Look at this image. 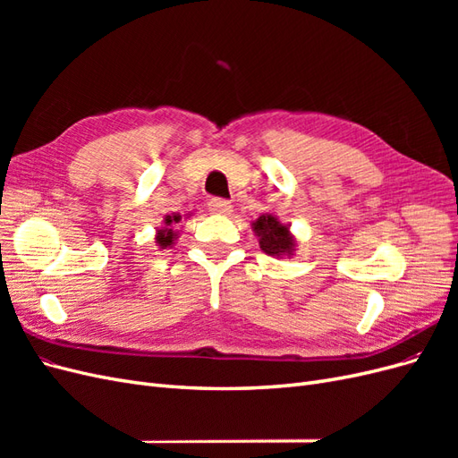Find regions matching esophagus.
Here are the masks:
<instances>
[{
    "label": "esophagus",
    "mask_w": 458,
    "mask_h": 458,
    "mask_svg": "<svg viewBox=\"0 0 458 458\" xmlns=\"http://www.w3.org/2000/svg\"><path fill=\"white\" fill-rule=\"evenodd\" d=\"M208 210H210L212 214H217V216H229L233 212V206L229 200L212 199L210 202H208Z\"/></svg>",
    "instance_id": "34e87169"
}]
</instances>
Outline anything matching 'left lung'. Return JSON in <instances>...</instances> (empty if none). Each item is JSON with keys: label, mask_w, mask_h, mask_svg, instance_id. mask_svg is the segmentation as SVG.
Masks as SVG:
<instances>
[{"label": "left lung", "mask_w": 458, "mask_h": 458, "mask_svg": "<svg viewBox=\"0 0 458 458\" xmlns=\"http://www.w3.org/2000/svg\"><path fill=\"white\" fill-rule=\"evenodd\" d=\"M252 231L256 233L259 248L273 258H290L296 252V239L290 233V225L281 224L275 214H261L252 221Z\"/></svg>", "instance_id": "1"}]
</instances>
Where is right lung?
Instances as JSON below:
<instances>
[{
    "label": "right lung",
    "mask_w": 458,
    "mask_h": 458,
    "mask_svg": "<svg viewBox=\"0 0 458 458\" xmlns=\"http://www.w3.org/2000/svg\"><path fill=\"white\" fill-rule=\"evenodd\" d=\"M182 221V216L172 214L164 217V227L157 231V246L158 248H168L174 246V241L177 239V233L174 231V225Z\"/></svg>",
    "instance_id": "obj_1"
}]
</instances>
